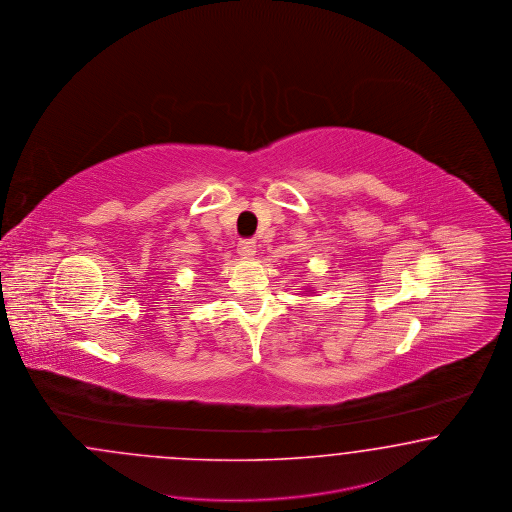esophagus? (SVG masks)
Wrapping results in <instances>:
<instances>
[{"label": "esophagus", "mask_w": 512, "mask_h": 512, "mask_svg": "<svg viewBox=\"0 0 512 512\" xmlns=\"http://www.w3.org/2000/svg\"><path fill=\"white\" fill-rule=\"evenodd\" d=\"M237 254H239L243 260L254 258V254H256V241H252V239L241 241L239 247H237Z\"/></svg>", "instance_id": "esophagus-1"}]
</instances>
